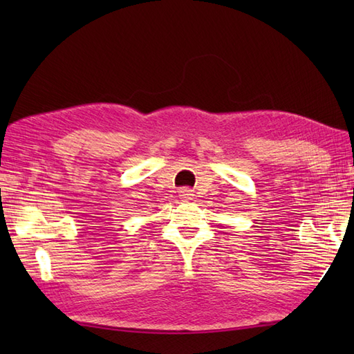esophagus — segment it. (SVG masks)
Returning <instances> with one entry per match:
<instances>
[{
	"instance_id": "obj_1",
	"label": "esophagus",
	"mask_w": 354,
	"mask_h": 354,
	"mask_svg": "<svg viewBox=\"0 0 354 354\" xmlns=\"http://www.w3.org/2000/svg\"><path fill=\"white\" fill-rule=\"evenodd\" d=\"M180 198L183 199V201H190V199H194V194H192V190L190 189H181L180 192Z\"/></svg>"
}]
</instances>
